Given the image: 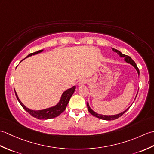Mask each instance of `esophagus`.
I'll list each match as a JSON object with an SVG mask.
<instances>
[{
    "label": "esophagus",
    "mask_w": 154,
    "mask_h": 154,
    "mask_svg": "<svg viewBox=\"0 0 154 154\" xmlns=\"http://www.w3.org/2000/svg\"><path fill=\"white\" fill-rule=\"evenodd\" d=\"M87 80L86 79H81L79 81V82L78 83V86L81 87V86H83V85H85V83H87Z\"/></svg>",
    "instance_id": "esophagus-1"
}]
</instances>
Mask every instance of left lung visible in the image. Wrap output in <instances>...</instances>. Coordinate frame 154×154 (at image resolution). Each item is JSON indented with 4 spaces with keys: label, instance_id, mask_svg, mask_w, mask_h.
Wrapping results in <instances>:
<instances>
[{
    "label": "left lung",
    "instance_id": "8db88e82",
    "mask_svg": "<svg viewBox=\"0 0 154 154\" xmlns=\"http://www.w3.org/2000/svg\"><path fill=\"white\" fill-rule=\"evenodd\" d=\"M111 49H112V51H113L114 52H116V53L118 55H119L120 57H124V61H125L126 62V63H129V64H130V65H132V66L135 68V69L137 71V72H138V76H139V75H140V71H139V69H138V67H137V65H136V63L132 60V59L131 57H129V56H128V55H124V54H122L120 51L116 50V49L112 48H111ZM137 94H138V93H137V94H136V97H135V99H134V100H135L136 98V97H137ZM133 103H134V102H133ZM132 104H131V105H132ZM87 108H88V110H89V112L91 114H92V115H93V116H96L97 118H98V119H102V120H113L117 119L118 118L120 117L122 115V114H124V113H125V112H126V111L130 109V106H129L128 108V109H126V110L123 111V112H120V113H119V114H114V115H104V114H98L97 112H94V111L90 107L89 104V103H88V102H87Z\"/></svg>",
    "mask_w": 154,
    "mask_h": 154
}]
</instances>
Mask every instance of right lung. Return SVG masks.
<instances>
[{
    "mask_svg": "<svg viewBox=\"0 0 154 154\" xmlns=\"http://www.w3.org/2000/svg\"><path fill=\"white\" fill-rule=\"evenodd\" d=\"M43 51H44V50H41L38 51H35V52H34V53L30 54L26 58L32 56V55H36L38 54H40ZM26 58H24V60H25ZM24 60H22L21 61H22ZM75 89H76V87L73 86L71 88H70V89L65 91L64 92L62 93L60 99V100H59V102L56 104H55V106H53L50 107V108H47V109H45L37 110L30 109L26 106L24 104L21 102V100H20L15 89H14V92H15L16 97V98H17V100H18L20 104H21V106L23 107V109L26 111V112H28L29 114H30V115H32V116H34L35 118H36V119H38L48 120V119H54V118L57 117V116L60 115V114H61L63 112V111L65 110V109H66V106L67 105L69 101V100H70V98L71 97L72 95H73V93L75 92Z\"/></svg>",
    "mask_w": 154,
    "mask_h": 154,
    "instance_id": "right-lung-1",
    "label": "right lung"
}]
</instances>
